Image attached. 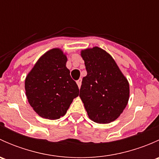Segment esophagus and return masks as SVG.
<instances>
[{
	"mask_svg": "<svg viewBox=\"0 0 159 159\" xmlns=\"http://www.w3.org/2000/svg\"><path fill=\"white\" fill-rule=\"evenodd\" d=\"M77 82V84H78V88H81V78H79V79L78 80V81H76Z\"/></svg>",
	"mask_w": 159,
	"mask_h": 159,
	"instance_id": "obj_1",
	"label": "esophagus"
}]
</instances>
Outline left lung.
Here are the masks:
<instances>
[{
	"label": "left lung",
	"instance_id": "obj_1",
	"mask_svg": "<svg viewBox=\"0 0 159 159\" xmlns=\"http://www.w3.org/2000/svg\"><path fill=\"white\" fill-rule=\"evenodd\" d=\"M87 75L80 89L90 119L99 124L119 117L129 102V84L115 60L98 47L81 51Z\"/></svg>",
	"mask_w": 159,
	"mask_h": 159
}]
</instances>
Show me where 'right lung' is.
<instances>
[{
    "label": "right lung",
    "mask_w": 159,
    "mask_h": 159,
    "mask_svg": "<svg viewBox=\"0 0 159 159\" xmlns=\"http://www.w3.org/2000/svg\"><path fill=\"white\" fill-rule=\"evenodd\" d=\"M66 62L67 57L61 50L51 49L40 57L26 77L28 102L42 118L55 120L64 116L79 94Z\"/></svg>",
    "instance_id": "obj_1"
}]
</instances>
